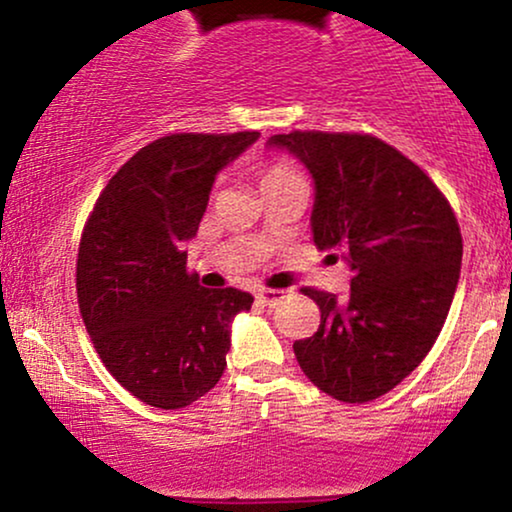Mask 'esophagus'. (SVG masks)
I'll return each instance as SVG.
<instances>
[{
	"instance_id": "esophagus-1",
	"label": "esophagus",
	"mask_w": 512,
	"mask_h": 512,
	"mask_svg": "<svg viewBox=\"0 0 512 512\" xmlns=\"http://www.w3.org/2000/svg\"><path fill=\"white\" fill-rule=\"evenodd\" d=\"M284 298V291H276V289H262L260 293H257V301H260L262 305H267V308H272V305H276Z\"/></svg>"
}]
</instances>
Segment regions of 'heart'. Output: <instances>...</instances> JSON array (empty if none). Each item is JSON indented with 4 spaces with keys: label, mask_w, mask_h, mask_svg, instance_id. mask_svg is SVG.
Instances as JSON below:
<instances>
[{
    "label": "heart",
    "mask_w": 512,
    "mask_h": 512,
    "mask_svg": "<svg viewBox=\"0 0 512 512\" xmlns=\"http://www.w3.org/2000/svg\"><path fill=\"white\" fill-rule=\"evenodd\" d=\"M301 175H298V170L289 166V163L284 161H272V163H264L260 168V190H269V187H279L284 185V182H291V180H298Z\"/></svg>",
    "instance_id": "b5f03b06"
}]
</instances>
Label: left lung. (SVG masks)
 <instances>
[{
  "label": "left lung",
  "mask_w": 512,
  "mask_h": 512,
  "mask_svg": "<svg viewBox=\"0 0 512 512\" xmlns=\"http://www.w3.org/2000/svg\"><path fill=\"white\" fill-rule=\"evenodd\" d=\"M267 146L308 170L315 245L339 250L351 269L346 301L303 289L320 327L293 344L298 366L339 402L383 397L443 330L462 264L455 214L424 170L370 134L291 132Z\"/></svg>",
  "instance_id": "8db88e82"
}]
</instances>
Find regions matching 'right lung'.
Here are the masks:
<instances>
[{
  "label": "right lung",
  "instance_id": "1",
  "mask_svg": "<svg viewBox=\"0 0 512 512\" xmlns=\"http://www.w3.org/2000/svg\"><path fill=\"white\" fill-rule=\"evenodd\" d=\"M260 132L170 134L139 149L110 178L88 216L76 296L98 356L134 397L182 409L219 383L233 317L255 298L204 289L187 274L216 175Z\"/></svg>",
  "mask_w": 512,
  "mask_h": 512
}]
</instances>
